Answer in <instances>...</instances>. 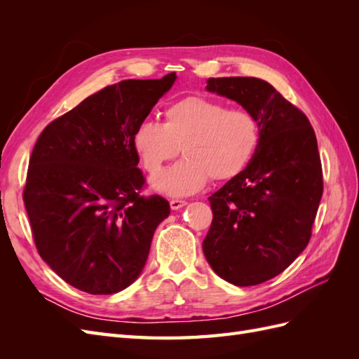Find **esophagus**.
Wrapping results in <instances>:
<instances>
[{"label": "esophagus", "mask_w": 359, "mask_h": 359, "mask_svg": "<svg viewBox=\"0 0 359 359\" xmlns=\"http://www.w3.org/2000/svg\"><path fill=\"white\" fill-rule=\"evenodd\" d=\"M169 203H170V208H172V210H180V208H182V206H186V205H187V201H182V199H172Z\"/></svg>", "instance_id": "obj_1"}]
</instances>
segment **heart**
I'll return each instance as SVG.
<instances>
[{
	"instance_id": "obj_1",
	"label": "heart",
	"mask_w": 359,
	"mask_h": 359,
	"mask_svg": "<svg viewBox=\"0 0 359 359\" xmlns=\"http://www.w3.org/2000/svg\"><path fill=\"white\" fill-rule=\"evenodd\" d=\"M259 142L260 127L252 112L199 95L169 104L163 123L140 121L132 136V145L149 175H157L181 147L186 158L153 181L157 190L172 196L196 193L210 178L224 182L241 175Z\"/></svg>"
}]
</instances>
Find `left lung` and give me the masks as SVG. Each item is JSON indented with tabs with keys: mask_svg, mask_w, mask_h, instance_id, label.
I'll list each match as a JSON object with an SVG mask.
<instances>
[{
	"mask_svg": "<svg viewBox=\"0 0 359 359\" xmlns=\"http://www.w3.org/2000/svg\"><path fill=\"white\" fill-rule=\"evenodd\" d=\"M206 90L252 112L260 142L241 175L208 198L203 255L229 283L260 285L283 273L311 238L323 193L316 135L306 114L266 81L211 78Z\"/></svg>",
	"mask_w": 359,
	"mask_h": 359,
	"instance_id": "1",
	"label": "left lung"
}]
</instances>
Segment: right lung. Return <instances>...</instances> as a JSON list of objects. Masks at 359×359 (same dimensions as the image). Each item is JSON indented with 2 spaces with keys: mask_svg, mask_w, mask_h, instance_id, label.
Instances as JSON below:
<instances>
[{
  "mask_svg": "<svg viewBox=\"0 0 359 359\" xmlns=\"http://www.w3.org/2000/svg\"><path fill=\"white\" fill-rule=\"evenodd\" d=\"M175 79L169 73L106 86L37 139L24 189L32 238L41 259L76 289L111 295L142 273L170 206L158 194H140L145 177L132 136Z\"/></svg>",
  "mask_w": 359,
  "mask_h": 359,
  "instance_id": "add662e5",
  "label": "right lung"
}]
</instances>
